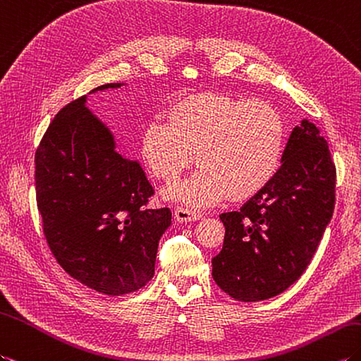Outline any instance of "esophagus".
<instances>
[{
    "label": "esophagus",
    "mask_w": 361,
    "mask_h": 361,
    "mask_svg": "<svg viewBox=\"0 0 361 361\" xmlns=\"http://www.w3.org/2000/svg\"><path fill=\"white\" fill-rule=\"evenodd\" d=\"M175 220L180 221V223H189V221H197L200 220L201 216V212L198 211H194V209H189V207H183V206H178L177 209H175Z\"/></svg>",
    "instance_id": "1"
}]
</instances>
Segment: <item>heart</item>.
Masks as SVG:
<instances>
[{"instance_id":"obj_1","label":"heart","mask_w":361,"mask_h":361,"mask_svg":"<svg viewBox=\"0 0 361 361\" xmlns=\"http://www.w3.org/2000/svg\"><path fill=\"white\" fill-rule=\"evenodd\" d=\"M167 124L150 121L141 155L154 177L175 183L195 161L201 169L171 195L201 206L229 195L255 197L280 169L286 142L281 114L262 99L216 92L178 98L166 111Z\"/></svg>"}]
</instances>
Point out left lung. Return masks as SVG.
Returning a JSON list of instances; mask_svg holds the SVG:
<instances>
[{
	"instance_id": "8db88e82",
	"label": "left lung",
	"mask_w": 361,
	"mask_h": 361,
	"mask_svg": "<svg viewBox=\"0 0 361 361\" xmlns=\"http://www.w3.org/2000/svg\"><path fill=\"white\" fill-rule=\"evenodd\" d=\"M329 146L307 120L292 130L267 186L220 215L224 243L212 258L215 283L238 301H262L294 284L315 254L335 206Z\"/></svg>"
}]
</instances>
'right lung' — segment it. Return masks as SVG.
<instances>
[{"instance_id":"obj_1","label":"right lung","mask_w":361,"mask_h":361,"mask_svg":"<svg viewBox=\"0 0 361 361\" xmlns=\"http://www.w3.org/2000/svg\"><path fill=\"white\" fill-rule=\"evenodd\" d=\"M121 86L111 82L92 92ZM86 98L63 107L39 141L37 204L58 264L90 289L124 295L154 276L172 212L147 207L154 188L145 171L116 152L114 135L92 115Z\"/></svg>"}]
</instances>
